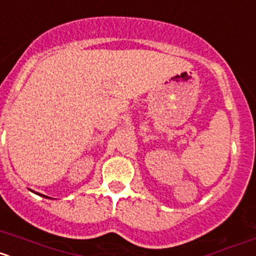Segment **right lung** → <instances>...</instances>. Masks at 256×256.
<instances>
[{"label": "right lung", "mask_w": 256, "mask_h": 256, "mask_svg": "<svg viewBox=\"0 0 256 256\" xmlns=\"http://www.w3.org/2000/svg\"><path fill=\"white\" fill-rule=\"evenodd\" d=\"M42 196H44V195H42ZM44 198H46V196H44Z\"/></svg>", "instance_id": "obj_1"}]
</instances>
